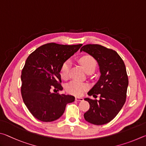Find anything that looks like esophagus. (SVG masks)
<instances>
[{
	"label": "esophagus",
	"instance_id": "obj_1",
	"mask_svg": "<svg viewBox=\"0 0 146 146\" xmlns=\"http://www.w3.org/2000/svg\"><path fill=\"white\" fill-rule=\"evenodd\" d=\"M76 101H83L84 100V99L83 98H80V97H76Z\"/></svg>",
	"mask_w": 146,
	"mask_h": 146
}]
</instances>
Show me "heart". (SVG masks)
<instances>
[{
	"mask_svg": "<svg viewBox=\"0 0 146 146\" xmlns=\"http://www.w3.org/2000/svg\"><path fill=\"white\" fill-rule=\"evenodd\" d=\"M79 61L82 65L84 70L86 73L88 72H94L96 67V61L92 56L85 55L79 59ZM71 66V63L69 60L64 62L61 65L60 70V75L63 79H67L69 76ZM88 88V85L86 84L78 82V81H71L66 86V91L68 93L74 94L76 96H80Z\"/></svg>",
	"mask_w": 146,
	"mask_h": 146,
	"instance_id": "1",
	"label": "heart"
}]
</instances>
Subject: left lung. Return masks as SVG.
<instances>
[{
    "label": "left lung",
    "mask_w": 146,
    "mask_h": 146,
    "mask_svg": "<svg viewBox=\"0 0 146 146\" xmlns=\"http://www.w3.org/2000/svg\"><path fill=\"white\" fill-rule=\"evenodd\" d=\"M92 56L98 62L101 76L88 92L99 100L85 98L90 108L84 114L86 121L95 125L108 123L116 117L126 102L128 86L126 66L116 51L98 44H88L80 49Z\"/></svg>",
    "instance_id": "obj_1"
}]
</instances>
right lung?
<instances>
[{
    "mask_svg": "<svg viewBox=\"0 0 146 146\" xmlns=\"http://www.w3.org/2000/svg\"><path fill=\"white\" fill-rule=\"evenodd\" d=\"M82 45L50 43L28 56L22 70L21 93L24 104L36 119L43 122L56 121L63 114L66 104L74 101L72 96L51 91L63 90L61 65Z\"/></svg>",
    "mask_w": 146,
    "mask_h": 146,
    "instance_id": "1",
    "label": "right lung"
}]
</instances>
